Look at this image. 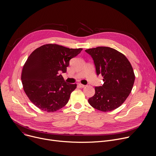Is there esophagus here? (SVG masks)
Listing matches in <instances>:
<instances>
[{
    "instance_id": "esophagus-1",
    "label": "esophagus",
    "mask_w": 156,
    "mask_h": 156,
    "mask_svg": "<svg viewBox=\"0 0 156 156\" xmlns=\"http://www.w3.org/2000/svg\"><path fill=\"white\" fill-rule=\"evenodd\" d=\"M78 85H79L81 88H84V87H85V85H83V84H81V83H79Z\"/></svg>"
}]
</instances>
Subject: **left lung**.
<instances>
[{
  "mask_svg": "<svg viewBox=\"0 0 156 156\" xmlns=\"http://www.w3.org/2000/svg\"><path fill=\"white\" fill-rule=\"evenodd\" d=\"M97 75L103 76L104 84L95 87V95L88 100L97 110L108 112L121 105L132 92L135 76L126 56L108 47L88 48Z\"/></svg>",
  "mask_w": 156,
  "mask_h": 156,
  "instance_id": "left-lung-1",
  "label": "left lung"
}]
</instances>
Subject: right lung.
<instances>
[{
  "instance_id": "obj_1",
  "label": "right lung",
  "mask_w": 156,
  "mask_h": 156,
  "mask_svg": "<svg viewBox=\"0 0 156 156\" xmlns=\"http://www.w3.org/2000/svg\"><path fill=\"white\" fill-rule=\"evenodd\" d=\"M82 48L48 44L36 48L28 57L21 72L24 91L40 109L53 112L68 103L76 84L65 82L59 73L66 72L69 61Z\"/></svg>"
}]
</instances>
